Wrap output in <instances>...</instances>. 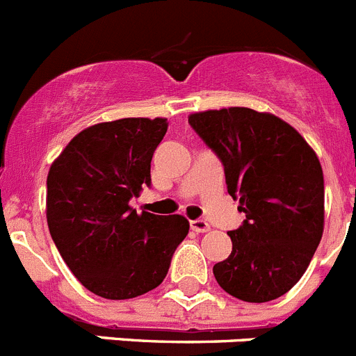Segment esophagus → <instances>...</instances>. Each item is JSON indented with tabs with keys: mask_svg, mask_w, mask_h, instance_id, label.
<instances>
[{
	"mask_svg": "<svg viewBox=\"0 0 356 356\" xmlns=\"http://www.w3.org/2000/svg\"><path fill=\"white\" fill-rule=\"evenodd\" d=\"M191 229L197 232V234H205V232L210 229V225L207 221H203V219H196V221H191Z\"/></svg>",
	"mask_w": 356,
	"mask_h": 356,
	"instance_id": "1",
	"label": "esophagus"
}]
</instances>
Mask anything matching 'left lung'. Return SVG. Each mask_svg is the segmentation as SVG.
Wrapping results in <instances>:
<instances>
[{
    "label": "left lung",
    "instance_id": "1",
    "mask_svg": "<svg viewBox=\"0 0 356 356\" xmlns=\"http://www.w3.org/2000/svg\"><path fill=\"white\" fill-rule=\"evenodd\" d=\"M225 165L226 187L246 219L229 232L232 253L213 266L228 294L266 303L291 291L325 228V180L316 151L289 122L246 106L188 115Z\"/></svg>",
    "mask_w": 356,
    "mask_h": 356
}]
</instances>
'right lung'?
<instances>
[{
  "mask_svg": "<svg viewBox=\"0 0 356 356\" xmlns=\"http://www.w3.org/2000/svg\"><path fill=\"white\" fill-rule=\"evenodd\" d=\"M168 131L163 118L99 122L72 137L48 172L49 234L78 282L106 300H130L163 282L188 234L184 216L137 213L151 185V159Z\"/></svg>",
  "mask_w": 356,
  "mask_h": 356,
  "instance_id": "right-lung-1",
  "label": "right lung"
}]
</instances>
